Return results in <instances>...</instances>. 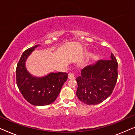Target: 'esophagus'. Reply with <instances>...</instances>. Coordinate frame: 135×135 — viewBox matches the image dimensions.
<instances>
[{
  "label": "esophagus",
  "instance_id": "1",
  "mask_svg": "<svg viewBox=\"0 0 135 135\" xmlns=\"http://www.w3.org/2000/svg\"><path fill=\"white\" fill-rule=\"evenodd\" d=\"M68 79H75L74 74L73 73H70L69 74H68Z\"/></svg>",
  "mask_w": 135,
  "mask_h": 135
}]
</instances>
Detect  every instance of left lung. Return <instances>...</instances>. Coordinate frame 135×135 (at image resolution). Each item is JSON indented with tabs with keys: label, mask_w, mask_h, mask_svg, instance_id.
<instances>
[{
	"label": "left lung",
	"mask_w": 135,
	"mask_h": 135,
	"mask_svg": "<svg viewBox=\"0 0 135 135\" xmlns=\"http://www.w3.org/2000/svg\"><path fill=\"white\" fill-rule=\"evenodd\" d=\"M118 62L113 53L110 60H99L86 66L76 79V95L82 103L95 105L108 98L113 91L118 77Z\"/></svg>",
	"instance_id": "8db88e82"
}]
</instances>
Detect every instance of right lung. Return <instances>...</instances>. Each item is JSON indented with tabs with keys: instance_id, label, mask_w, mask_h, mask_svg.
<instances>
[{
	"instance_id": "1",
	"label": "right lung",
	"mask_w": 135,
	"mask_h": 135,
	"mask_svg": "<svg viewBox=\"0 0 135 135\" xmlns=\"http://www.w3.org/2000/svg\"><path fill=\"white\" fill-rule=\"evenodd\" d=\"M39 45L24 51L16 66V84L25 99L34 106H46L56 100L62 86L68 79L66 73H51L45 77L32 76L27 71L25 62L29 55Z\"/></svg>"
}]
</instances>
